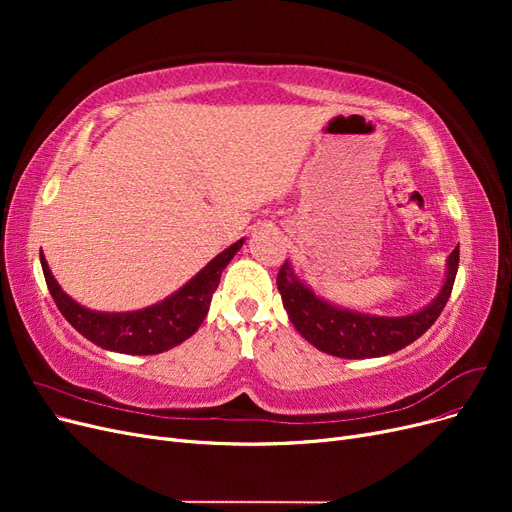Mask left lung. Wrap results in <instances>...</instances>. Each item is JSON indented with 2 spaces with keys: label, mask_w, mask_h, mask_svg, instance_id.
<instances>
[{
  "label": "left lung",
  "mask_w": 512,
  "mask_h": 512,
  "mask_svg": "<svg viewBox=\"0 0 512 512\" xmlns=\"http://www.w3.org/2000/svg\"><path fill=\"white\" fill-rule=\"evenodd\" d=\"M457 267L459 245L446 260L444 284L436 297L406 316L365 314L322 299L294 273L288 260L277 273V290L292 327L314 348L339 359H374L406 348L438 320L451 297Z\"/></svg>",
  "instance_id": "obj_1"
}]
</instances>
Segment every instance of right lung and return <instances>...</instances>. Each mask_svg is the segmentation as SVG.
<instances>
[{"mask_svg":"<svg viewBox=\"0 0 512 512\" xmlns=\"http://www.w3.org/2000/svg\"><path fill=\"white\" fill-rule=\"evenodd\" d=\"M243 243L245 239H239L226 247L170 297L149 307L134 309V312H96V309L76 303L57 284L44 254H40V265L59 312L89 342L121 354H160L179 346L198 331L209 312L211 297L220 284L222 271Z\"/></svg>","mask_w":512,"mask_h":512,"instance_id":"right-lung-1","label":"right lung"}]
</instances>
